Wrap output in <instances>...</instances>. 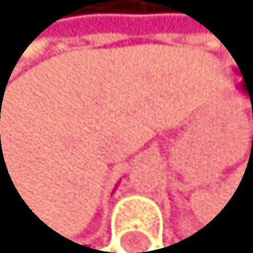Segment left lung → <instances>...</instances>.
<instances>
[{
    "label": "left lung",
    "mask_w": 253,
    "mask_h": 253,
    "mask_svg": "<svg viewBox=\"0 0 253 253\" xmlns=\"http://www.w3.org/2000/svg\"><path fill=\"white\" fill-rule=\"evenodd\" d=\"M241 88H243L245 92H248V95H250V101H252V95H253V80H252V78H245V76H243ZM177 245H179V241H177ZM173 248H175V245H173Z\"/></svg>",
    "instance_id": "left-lung-1"
}]
</instances>
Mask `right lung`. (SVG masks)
Returning a JSON list of instances; mask_svg holds the SVG:
<instances>
[{"instance_id": "add662e5", "label": "right lung", "mask_w": 253, "mask_h": 253, "mask_svg": "<svg viewBox=\"0 0 253 253\" xmlns=\"http://www.w3.org/2000/svg\"><path fill=\"white\" fill-rule=\"evenodd\" d=\"M67 239V237H65ZM69 241V252H88V250H92V248H86V245H80V243H76V241H71V239H67Z\"/></svg>"}]
</instances>
